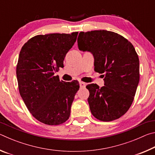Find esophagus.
I'll use <instances>...</instances> for the list:
<instances>
[{"label": "esophagus", "instance_id": "obj_1", "mask_svg": "<svg viewBox=\"0 0 155 155\" xmlns=\"http://www.w3.org/2000/svg\"><path fill=\"white\" fill-rule=\"evenodd\" d=\"M79 85H80L81 87H85L86 86V83H84V82H82V81H80Z\"/></svg>", "mask_w": 155, "mask_h": 155}]
</instances>
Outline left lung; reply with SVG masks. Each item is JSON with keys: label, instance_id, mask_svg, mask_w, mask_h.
I'll return each instance as SVG.
<instances>
[{"label": "left lung", "instance_id": "8db88e82", "mask_svg": "<svg viewBox=\"0 0 155 155\" xmlns=\"http://www.w3.org/2000/svg\"><path fill=\"white\" fill-rule=\"evenodd\" d=\"M78 47L90 52L94 70L103 76L104 86L89 84L87 101L91 113L101 121H113L126 114L134 99L140 81V61L134 46L112 31L80 32Z\"/></svg>", "mask_w": 155, "mask_h": 155}]
</instances>
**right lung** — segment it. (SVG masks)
I'll use <instances>...</instances> for the list:
<instances>
[{"mask_svg": "<svg viewBox=\"0 0 155 155\" xmlns=\"http://www.w3.org/2000/svg\"><path fill=\"white\" fill-rule=\"evenodd\" d=\"M78 33L36 35L20 52L16 76L20 96L33 116L45 124H61L70 117L79 83L60 81L54 74L64 68Z\"/></svg>", "mask_w": 155, "mask_h": 155, "instance_id": "right-lung-1", "label": "right lung"}]
</instances>
